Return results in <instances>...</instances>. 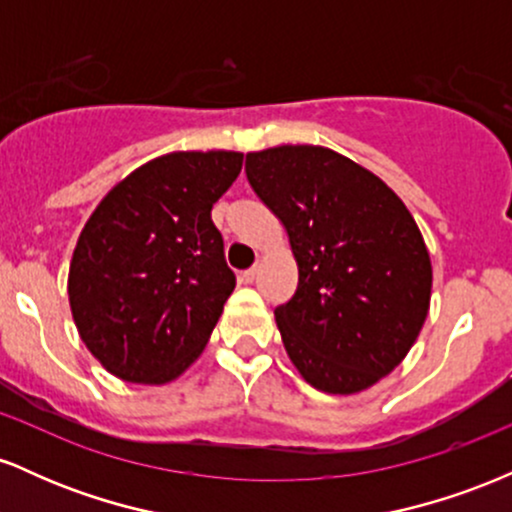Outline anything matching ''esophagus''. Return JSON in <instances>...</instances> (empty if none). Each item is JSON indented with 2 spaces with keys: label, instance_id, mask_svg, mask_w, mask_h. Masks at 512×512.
<instances>
[{
  "label": "esophagus",
  "instance_id": "1",
  "mask_svg": "<svg viewBox=\"0 0 512 512\" xmlns=\"http://www.w3.org/2000/svg\"><path fill=\"white\" fill-rule=\"evenodd\" d=\"M257 274H260V267H257V264H255V267L245 269V272H243V274H240V279H243V281H245V284H252V281H255V279H257Z\"/></svg>",
  "mask_w": 512,
  "mask_h": 512
}]
</instances>
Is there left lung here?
Returning a JSON list of instances; mask_svg holds the SVG:
<instances>
[{
    "label": "left lung",
    "mask_w": 512,
    "mask_h": 512,
    "mask_svg": "<svg viewBox=\"0 0 512 512\" xmlns=\"http://www.w3.org/2000/svg\"><path fill=\"white\" fill-rule=\"evenodd\" d=\"M245 173L298 264L296 293L274 310L291 363L327 395L368 390L404 361L431 305L414 216L378 175L325 146L252 151Z\"/></svg>",
    "instance_id": "obj_1"
}]
</instances>
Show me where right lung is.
Listing matches in <instances>:
<instances>
[{"label": "right lung", "instance_id": "obj_1", "mask_svg": "<svg viewBox=\"0 0 512 512\" xmlns=\"http://www.w3.org/2000/svg\"><path fill=\"white\" fill-rule=\"evenodd\" d=\"M238 151H173L120 180L88 216L69 264L81 342L125 383L166 385L207 346L236 289L211 207Z\"/></svg>", "mask_w": 512, "mask_h": 512}]
</instances>
